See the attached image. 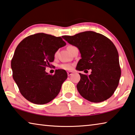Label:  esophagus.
Listing matches in <instances>:
<instances>
[{"instance_id": "34e87169", "label": "esophagus", "mask_w": 135, "mask_h": 135, "mask_svg": "<svg viewBox=\"0 0 135 135\" xmlns=\"http://www.w3.org/2000/svg\"><path fill=\"white\" fill-rule=\"evenodd\" d=\"M73 73H74V72H73V71H68V72H67V74H68V76H70L72 75V74H73Z\"/></svg>"}]
</instances>
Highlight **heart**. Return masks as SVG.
Returning a JSON list of instances; mask_svg holds the SVG:
<instances>
[{
  "label": "heart",
  "instance_id": "heart-1",
  "mask_svg": "<svg viewBox=\"0 0 135 135\" xmlns=\"http://www.w3.org/2000/svg\"><path fill=\"white\" fill-rule=\"evenodd\" d=\"M68 47H71V46H68ZM57 54V52L55 53V56H56ZM61 67L62 68H63V69H64V70H71L72 68V65H71V64H62V65H61Z\"/></svg>",
  "mask_w": 135,
  "mask_h": 135
}]
</instances>
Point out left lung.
I'll return each instance as SVG.
<instances>
[{
  "mask_svg": "<svg viewBox=\"0 0 135 135\" xmlns=\"http://www.w3.org/2000/svg\"><path fill=\"white\" fill-rule=\"evenodd\" d=\"M62 38L80 51L82 58L76 70H92L89 76L79 73L80 80L77 89L81 96L94 103L110 98L118 85L121 73L118 53L114 43L105 36L93 31Z\"/></svg>",
  "mask_w": 135,
  "mask_h": 135,
  "instance_id": "obj_1",
  "label": "left lung"
}]
</instances>
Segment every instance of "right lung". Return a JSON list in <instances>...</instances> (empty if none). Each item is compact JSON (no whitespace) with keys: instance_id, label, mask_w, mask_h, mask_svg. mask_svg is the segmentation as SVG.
Segmentation results:
<instances>
[{"instance_id":"right-lung-1","label":"right lung","mask_w":135,"mask_h":135,"mask_svg":"<svg viewBox=\"0 0 135 135\" xmlns=\"http://www.w3.org/2000/svg\"><path fill=\"white\" fill-rule=\"evenodd\" d=\"M65 45L61 37L38 33L25 38L17 47L11 60L12 77L28 101L44 104L58 95L67 72L56 70L50 75L45 70L54 61L55 53Z\"/></svg>"}]
</instances>
